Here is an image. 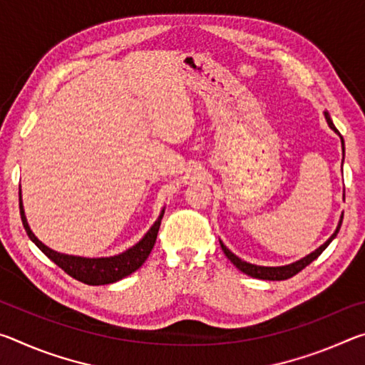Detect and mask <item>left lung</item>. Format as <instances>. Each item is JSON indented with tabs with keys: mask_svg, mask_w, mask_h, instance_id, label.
I'll return each mask as SVG.
<instances>
[{
	"mask_svg": "<svg viewBox=\"0 0 365 365\" xmlns=\"http://www.w3.org/2000/svg\"><path fill=\"white\" fill-rule=\"evenodd\" d=\"M324 115H325V120H327V123H329V127L331 128V130L339 135V132L336 130V127L333 125V122H331V119H330V114L325 110ZM339 140H341L343 159H344V140H343L341 135H339ZM341 168H343V164H341ZM343 196H344V195H343ZM341 222H343V214H341V217H339V222H338V225H336V230L333 232L331 237H330L329 240H327V242H325L324 245H320L316 251H312L311 255L304 256L302 259H299V261L292 262V264H287V265H279V267H265V265L250 264V262L243 261V259H240L237 255H233V252H232L230 250H228L227 246H225L224 243H222V242H220V246H222V251H224V255H225L228 259H230V262H233L235 267H237L238 270H242L243 274L252 277V279H261V280H287V279H292L293 275H296V274H298V272H301L302 269H304L306 265L311 264V262L314 261V259H317L320 255H322L327 246H329V245L333 242V240H335L336 233L339 232V227H341Z\"/></svg>",
	"mask_w": 365,
	"mask_h": 365,
	"instance_id": "8db88e82",
	"label": "left lung"
}]
</instances>
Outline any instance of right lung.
Instances as JSON below:
<instances>
[{"instance_id":"add662e5","label":"right lung","mask_w":365,"mask_h":365,"mask_svg":"<svg viewBox=\"0 0 365 365\" xmlns=\"http://www.w3.org/2000/svg\"><path fill=\"white\" fill-rule=\"evenodd\" d=\"M19 207H21V219L24 228L29 235V238L38 246V248L45 252V255L51 259V261L59 265L66 274H69L73 279L86 283V285H109V283L119 282L125 279L127 275L133 274L135 270H138L143 262L150 256L154 243H156L158 232L160 227V220L165 207H163L159 217L151 225L150 230L145 233V237L140 240L137 245H133L132 248L120 252V255L109 256V257H82V256H72L64 255V252H58L51 248H48L45 243H41L38 238L35 237V233L30 230L29 222L26 217V211H24L22 205V195L19 190Z\"/></svg>"}]
</instances>
